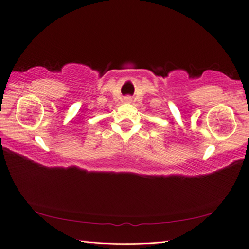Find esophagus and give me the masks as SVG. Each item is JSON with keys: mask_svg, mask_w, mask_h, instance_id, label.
<instances>
[{"mask_svg": "<svg viewBox=\"0 0 249 249\" xmlns=\"http://www.w3.org/2000/svg\"><path fill=\"white\" fill-rule=\"evenodd\" d=\"M132 102V97L131 96H125L124 97V103H131Z\"/></svg>", "mask_w": 249, "mask_h": 249, "instance_id": "1", "label": "esophagus"}]
</instances>
